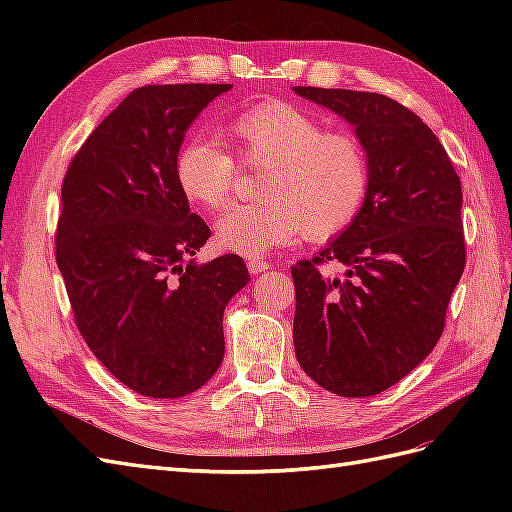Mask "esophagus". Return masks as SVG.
<instances>
[{
    "mask_svg": "<svg viewBox=\"0 0 512 512\" xmlns=\"http://www.w3.org/2000/svg\"><path fill=\"white\" fill-rule=\"evenodd\" d=\"M246 266H248V270L253 275H259V273H266V270L270 268V264L266 262V259H262V257H250L248 262H246Z\"/></svg>",
    "mask_w": 512,
    "mask_h": 512,
    "instance_id": "esophagus-1",
    "label": "esophagus"
}]
</instances>
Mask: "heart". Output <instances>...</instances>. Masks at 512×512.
Masks as SVG:
<instances>
[{
  "label": "heart",
  "mask_w": 512,
  "mask_h": 512,
  "mask_svg": "<svg viewBox=\"0 0 512 512\" xmlns=\"http://www.w3.org/2000/svg\"><path fill=\"white\" fill-rule=\"evenodd\" d=\"M237 156L264 162V200L235 206L217 222V244L244 257H264L306 233L330 239L361 213L369 189L365 149L350 136L328 134L317 118L284 101L248 107L224 125ZM180 191L206 211L233 200L235 162L209 136L184 140L176 156Z\"/></svg>",
  "instance_id": "obj_1"
}]
</instances>
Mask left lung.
<instances>
[{"label": "left lung", "mask_w": 512, "mask_h": 512, "mask_svg": "<svg viewBox=\"0 0 512 512\" xmlns=\"http://www.w3.org/2000/svg\"><path fill=\"white\" fill-rule=\"evenodd\" d=\"M354 127L369 162L356 220L292 266V325L303 372L336 396H376L436 347L464 273L462 184L436 134L374 92L292 88ZM344 264L343 278L316 266Z\"/></svg>", "instance_id": "left-lung-1"}]
</instances>
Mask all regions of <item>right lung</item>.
<instances>
[{"label": "right lung", "mask_w": 512, "mask_h": 512, "mask_svg": "<svg viewBox=\"0 0 512 512\" xmlns=\"http://www.w3.org/2000/svg\"><path fill=\"white\" fill-rule=\"evenodd\" d=\"M228 83L138 88L94 129L65 173L57 264L94 356L140 396L182 398L224 358V308L242 257L200 264L211 228L178 187L176 156Z\"/></svg>", "instance_id": "obj_1"}]
</instances>
